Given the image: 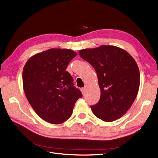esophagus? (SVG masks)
<instances>
[{
  "instance_id": "34e87169",
  "label": "esophagus",
  "mask_w": 158,
  "mask_h": 158,
  "mask_svg": "<svg viewBox=\"0 0 158 158\" xmlns=\"http://www.w3.org/2000/svg\"><path fill=\"white\" fill-rule=\"evenodd\" d=\"M85 90H86L85 87H84V88H81V92H82L83 94H85Z\"/></svg>"
}]
</instances>
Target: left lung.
<instances>
[{
  "label": "left lung",
  "instance_id": "obj_1",
  "mask_svg": "<svg viewBox=\"0 0 158 158\" xmlns=\"http://www.w3.org/2000/svg\"><path fill=\"white\" fill-rule=\"evenodd\" d=\"M79 54L94 67L98 75L101 96L90 106L93 113L105 122L120 118L131 107L139 91L140 73L136 62L127 52L112 45L82 49Z\"/></svg>",
  "mask_w": 158,
  "mask_h": 158
}]
</instances>
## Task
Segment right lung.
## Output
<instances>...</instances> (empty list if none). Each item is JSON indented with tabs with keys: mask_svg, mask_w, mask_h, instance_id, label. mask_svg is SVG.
Returning <instances> with one entry per match:
<instances>
[{
	"mask_svg": "<svg viewBox=\"0 0 158 158\" xmlns=\"http://www.w3.org/2000/svg\"><path fill=\"white\" fill-rule=\"evenodd\" d=\"M77 55L72 50L50 49L29 58L23 70V89L36 114L51 124H59L71 116L82 93L74 86L66 70Z\"/></svg>",
	"mask_w": 158,
	"mask_h": 158,
	"instance_id": "1",
	"label": "right lung"
}]
</instances>
